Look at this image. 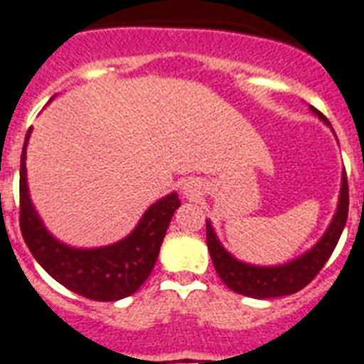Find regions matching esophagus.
<instances>
[{
  "label": "esophagus",
  "mask_w": 364,
  "mask_h": 364,
  "mask_svg": "<svg viewBox=\"0 0 364 364\" xmlns=\"http://www.w3.org/2000/svg\"><path fill=\"white\" fill-rule=\"evenodd\" d=\"M182 195L186 198H197L198 195H203V186L197 180H186L182 184Z\"/></svg>",
  "instance_id": "34e87169"
}]
</instances>
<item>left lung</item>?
I'll use <instances>...</instances> for the list:
<instances>
[{"instance_id":"1","label":"left lung","mask_w":364,"mask_h":364,"mask_svg":"<svg viewBox=\"0 0 364 364\" xmlns=\"http://www.w3.org/2000/svg\"><path fill=\"white\" fill-rule=\"evenodd\" d=\"M324 125L331 127L330 121L322 116L316 108L309 107ZM333 132V129H331ZM335 134V132H333ZM337 138V136H335ZM348 219V180L346 171L343 169L341 175V191H338V203L330 225L326 228L321 239L307 248L306 252L293 257L279 265H254L243 259H237L232 252H228L219 241L213 228L212 220L206 219V243L210 256H212L213 267L217 274L223 279V284L234 293L243 294L250 298H276L293 294L300 289L306 287L326 262L330 259L331 252L338 243V237L343 234Z\"/></svg>"}]
</instances>
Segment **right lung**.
I'll return each instance as SVG.
<instances>
[{
	"mask_svg": "<svg viewBox=\"0 0 364 364\" xmlns=\"http://www.w3.org/2000/svg\"><path fill=\"white\" fill-rule=\"evenodd\" d=\"M26 136L20 166V228L34 259L51 278L73 293L97 302H116L136 293L154 269L173 213L180 206L175 191L145 210L129 235L105 247L80 248L62 243L43 225L27 184Z\"/></svg>",
	"mask_w": 364,
	"mask_h": 364,
	"instance_id": "right-lung-1",
	"label": "right lung"
}]
</instances>
